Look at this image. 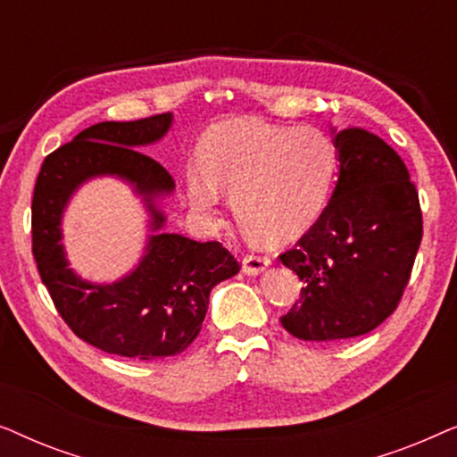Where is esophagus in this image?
Returning a JSON list of instances; mask_svg holds the SVG:
<instances>
[{
	"mask_svg": "<svg viewBox=\"0 0 457 457\" xmlns=\"http://www.w3.org/2000/svg\"><path fill=\"white\" fill-rule=\"evenodd\" d=\"M270 266V258L268 255H262V253H245V258H243V270L247 274H260L264 272L266 268Z\"/></svg>",
	"mask_w": 457,
	"mask_h": 457,
	"instance_id": "1",
	"label": "esophagus"
}]
</instances>
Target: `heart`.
Segmentation results:
<instances>
[{"label": "heart", "instance_id": "b5f03b06", "mask_svg": "<svg viewBox=\"0 0 457 457\" xmlns=\"http://www.w3.org/2000/svg\"><path fill=\"white\" fill-rule=\"evenodd\" d=\"M204 170L187 174L189 202L214 218L222 191L233 193L241 227L262 239H287L318 216L335 172V149L316 129L249 120L218 124L202 145Z\"/></svg>", "mask_w": 457, "mask_h": 457}]
</instances>
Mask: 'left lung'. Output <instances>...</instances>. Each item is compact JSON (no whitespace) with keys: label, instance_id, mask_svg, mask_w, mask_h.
<instances>
[{"label":"left lung","instance_id":"8db88e82","mask_svg":"<svg viewBox=\"0 0 457 457\" xmlns=\"http://www.w3.org/2000/svg\"><path fill=\"white\" fill-rule=\"evenodd\" d=\"M339 179L308 233L278 258L302 280L280 318L303 341L370 333L395 312L422 241V212L403 160L364 129L335 133Z\"/></svg>","mask_w":457,"mask_h":457}]
</instances>
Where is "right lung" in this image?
<instances>
[{
    "instance_id": "right-lung-1",
    "label": "right lung",
    "mask_w": 457,
    "mask_h": 457,
    "mask_svg": "<svg viewBox=\"0 0 457 457\" xmlns=\"http://www.w3.org/2000/svg\"><path fill=\"white\" fill-rule=\"evenodd\" d=\"M170 124V112L93 124L43 160L35 183L30 227L43 285L79 339L122 358L160 360L185 352L202 330L210 291L241 270L218 241L199 243L174 233L149 237L139 266L112 285H93L68 268L62 214L72 193L93 177L127 180L145 199L152 230L164 227L155 199L174 191V179L139 147L162 139Z\"/></svg>"
}]
</instances>
